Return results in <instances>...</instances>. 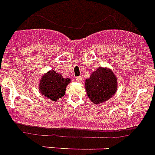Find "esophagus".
Segmentation results:
<instances>
[{"label":"esophagus","instance_id":"obj_1","mask_svg":"<svg viewBox=\"0 0 155 155\" xmlns=\"http://www.w3.org/2000/svg\"><path fill=\"white\" fill-rule=\"evenodd\" d=\"M75 80H76L77 82H80V81L82 80V77H81V76H77V77H75Z\"/></svg>","mask_w":155,"mask_h":155}]
</instances>
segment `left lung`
Returning <instances> with one entry per match:
<instances>
[{
  "label": "left lung",
  "instance_id": "1",
  "mask_svg": "<svg viewBox=\"0 0 155 155\" xmlns=\"http://www.w3.org/2000/svg\"><path fill=\"white\" fill-rule=\"evenodd\" d=\"M85 89L90 101L94 104L107 101L117 89V80L113 71L100 67L85 80Z\"/></svg>",
  "mask_w": 155,
  "mask_h": 155
}]
</instances>
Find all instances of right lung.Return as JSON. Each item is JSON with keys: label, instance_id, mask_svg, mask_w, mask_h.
Returning a JSON list of instances; mask_svg holds the SVG:
<instances>
[{"label": "right lung", "instance_id": "1", "mask_svg": "<svg viewBox=\"0 0 155 155\" xmlns=\"http://www.w3.org/2000/svg\"><path fill=\"white\" fill-rule=\"evenodd\" d=\"M70 82L69 78H63L59 73L49 71L40 80L39 91L47 98L55 102L64 96L66 87Z\"/></svg>", "mask_w": 155, "mask_h": 155}]
</instances>
